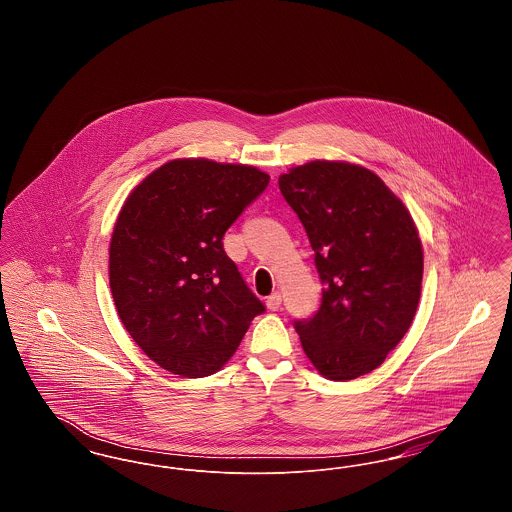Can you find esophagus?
Returning <instances> with one entry per match:
<instances>
[{
    "mask_svg": "<svg viewBox=\"0 0 512 512\" xmlns=\"http://www.w3.org/2000/svg\"><path fill=\"white\" fill-rule=\"evenodd\" d=\"M282 305V293L274 292L270 293L267 297V307L270 311H278Z\"/></svg>",
    "mask_w": 512,
    "mask_h": 512,
    "instance_id": "obj_1",
    "label": "esophagus"
}]
</instances>
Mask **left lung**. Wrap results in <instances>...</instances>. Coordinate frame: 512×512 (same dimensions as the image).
Wrapping results in <instances>:
<instances>
[{
	"mask_svg": "<svg viewBox=\"0 0 512 512\" xmlns=\"http://www.w3.org/2000/svg\"><path fill=\"white\" fill-rule=\"evenodd\" d=\"M305 226L322 288L317 315L295 320L305 355L336 382L382 365L411 328L424 255L409 209L361 165L311 161L278 178Z\"/></svg>",
	"mask_w": 512,
	"mask_h": 512,
	"instance_id": "8db88e82",
	"label": "left lung"
}]
</instances>
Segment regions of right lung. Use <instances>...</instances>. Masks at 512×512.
I'll list each match as a JSON object with an SVG mask.
<instances>
[{"label": "right lung", "mask_w": 512, "mask_h": 512, "mask_svg": "<svg viewBox=\"0 0 512 512\" xmlns=\"http://www.w3.org/2000/svg\"><path fill=\"white\" fill-rule=\"evenodd\" d=\"M268 180L249 165L174 159L122 205L109 245L113 301L132 340L172 374H215L265 311L222 236Z\"/></svg>", "instance_id": "1"}]
</instances>
